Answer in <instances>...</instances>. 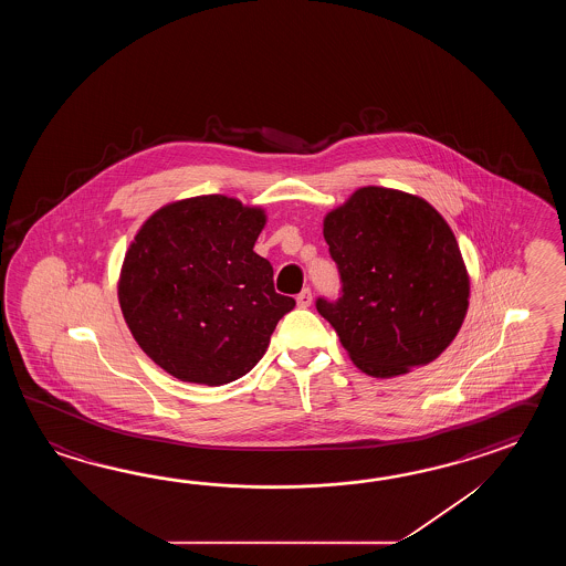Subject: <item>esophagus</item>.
Returning <instances> with one entry per match:
<instances>
[{
	"label": "esophagus",
	"instance_id": "1",
	"mask_svg": "<svg viewBox=\"0 0 566 566\" xmlns=\"http://www.w3.org/2000/svg\"><path fill=\"white\" fill-rule=\"evenodd\" d=\"M297 305L300 307H310L312 305V291L310 289H303L300 295H297Z\"/></svg>",
	"mask_w": 566,
	"mask_h": 566
}]
</instances>
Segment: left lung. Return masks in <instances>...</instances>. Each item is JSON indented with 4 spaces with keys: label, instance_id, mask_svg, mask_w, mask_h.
Wrapping results in <instances>:
<instances>
[{
    "label": "left lung",
    "instance_id": "8db88e82",
    "mask_svg": "<svg viewBox=\"0 0 566 566\" xmlns=\"http://www.w3.org/2000/svg\"><path fill=\"white\" fill-rule=\"evenodd\" d=\"M342 297L315 301L361 373L392 378L439 358L470 305L453 230L427 200L366 186L324 218Z\"/></svg>",
    "mask_w": 566,
    "mask_h": 566
}]
</instances>
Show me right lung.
<instances>
[{
  "instance_id": "1",
  "label": "right lung",
  "mask_w": 566,
  "mask_h": 566,
  "mask_svg": "<svg viewBox=\"0 0 566 566\" xmlns=\"http://www.w3.org/2000/svg\"><path fill=\"white\" fill-rule=\"evenodd\" d=\"M266 214L222 193L159 208L120 266V312L139 348L184 382L220 386L251 373L279 319L273 266L253 247Z\"/></svg>"
}]
</instances>
